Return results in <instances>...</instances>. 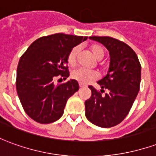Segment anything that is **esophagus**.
Listing matches in <instances>:
<instances>
[{
    "label": "esophagus",
    "mask_w": 156,
    "mask_h": 156,
    "mask_svg": "<svg viewBox=\"0 0 156 156\" xmlns=\"http://www.w3.org/2000/svg\"><path fill=\"white\" fill-rule=\"evenodd\" d=\"M79 87H80V88H83V87H85V85L82 84V83H79Z\"/></svg>",
    "instance_id": "esophagus-1"
}]
</instances>
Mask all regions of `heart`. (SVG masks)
Returning a JSON list of instances; mask_svg holds the SVG:
<instances>
[{
    "instance_id": "1",
    "label": "heart",
    "mask_w": 156,
    "mask_h": 156,
    "mask_svg": "<svg viewBox=\"0 0 156 156\" xmlns=\"http://www.w3.org/2000/svg\"><path fill=\"white\" fill-rule=\"evenodd\" d=\"M92 54L97 60H101L105 56V48L99 44H93L90 46ZM78 48L74 47L69 51L67 58V62L70 67H74L77 62V56L78 53ZM71 78L82 84H87L94 82L98 78V72L94 70H84L82 68L76 69L72 72Z\"/></svg>"
}]
</instances>
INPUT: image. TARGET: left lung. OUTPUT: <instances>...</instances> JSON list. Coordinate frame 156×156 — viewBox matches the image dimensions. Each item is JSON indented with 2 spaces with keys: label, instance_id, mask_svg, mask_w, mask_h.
<instances>
[{
  "label": "left lung",
  "instance_id": "8db88e82",
  "mask_svg": "<svg viewBox=\"0 0 156 156\" xmlns=\"http://www.w3.org/2000/svg\"><path fill=\"white\" fill-rule=\"evenodd\" d=\"M105 45L109 51L110 64L107 75L99 80L101 92L93 86L91 97L85 101V115L91 123L102 128L117 125L127 116L140 90L141 65L132 48L110 37H90ZM107 89L105 95L101 94Z\"/></svg>",
  "mask_w": 156,
  "mask_h": 156
}]
</instances>
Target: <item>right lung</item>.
Returning <instances> with one entry per match:
<instances>
[{
	"label": "right lung",
	"mask_w": 156,
	"mask_h": 156,
	"mask_svg": "<svg viewBox=\"0 0 156 156\" xmlns=\"http://www.w3.org/2000/svg\"><path fill=\"white\" fill-rule=\"evenodd\" d=\"M88 37L56 33L37 39L19 60L16 91L26 114L40 124H50L63 115L68 99L79 88L78 81L55 85L53 79L69 76L67 58Z\"/></svg>",
	"instance_id": "obj_1"
}]
</instances>
